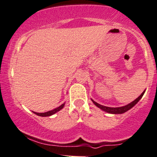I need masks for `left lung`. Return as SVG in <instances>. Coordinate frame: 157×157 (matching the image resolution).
I'll return each instance as SVG.
<instances>
[{"mask_svg":"<svg viewBox=\"0 0 157 157\" xmlns=\"http://www.w3.org/2000/svg\"><path fill=\"white\" fill-rule=\"evenodd\" d=\"M144 92L145 91L143 92L142 93H141V95H140L138 98H137L135 101H133L132 102H131V103L128 104V105H126V106L120 107V108H110V107L103 106V105H99V104L97 103V102L94 101L93 100H92V102H93V103L95 104L97 107H98V108H101V110H103L104 111L107 112V113H115V114H117V113H125V112H126L127 110H128L129 109H131L132 107H134L135 105H136L138 101H139V100L142 98V96L144 95Z\"/></svg>","mask_w":157,"mask_h":157,"instance_id":"8db88e82","label":"left lung"}]
</instances>
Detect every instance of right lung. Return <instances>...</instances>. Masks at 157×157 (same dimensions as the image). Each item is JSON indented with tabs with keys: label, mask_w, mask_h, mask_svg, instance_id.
I'll list each match as a JSON object with an SVG mask.
<instances>
[{
	"label": "right lung",
	"mask_w": 157,
	"mask_h": 157,
	"mask_svg": "<svg viewBox=\"0 0 157 157\" xmlns=\"http://www.w3.org/2000/svg\"><path fill=\"white\" fill-rule=\"evenodd\" d=\"M64 106H65V104H62V105H61V106H59V108H55L54 110H49V111L45 112V113H37V112H34V113H35V114L38 115V116H40V117H49V116H51V115L54 114V113H56V112L59 111L61 109L63 108Z\"/></svg>",
	"instance_id": "obj_1"
}]
</instances>
